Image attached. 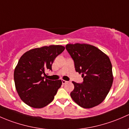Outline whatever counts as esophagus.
Listing matches in <instances>:
<instances>
[{"label": "esophagus", "instance_id": "obj_1", "mask_svg": "<svg viewBox=\"0 0 129 129\" xmlns=\"http://www.w3.org/2000/svg\"><path fill=\"white\" fill-rule=\"evenodd\" d=\"M61 81H62V84H66V83H67V81H65V80H62Z\"/></svg>", "mask_w": 129, "mask_h": 129}]
</instances>
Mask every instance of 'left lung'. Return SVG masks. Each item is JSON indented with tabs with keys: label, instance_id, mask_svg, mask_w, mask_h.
<instances>
[{
	"label": "left lung",
	"instance_id": "obj_1",
	"mask_svg": "<svg viewBox=\"0 0 129 129\" xmlns=\"http://www.w3.org/2000/svg\"><path fill=\"white\" fill-rule=\"evenodd\" d=\"M66 49L74 63L76 72L82 73L81 84L73 81V100L83 108L95 107L104 100L113 83L112 64L109 58L92 45L68 44Z\"/></svg>",
	"mask_w": 129,
	"mask_h": 129
}]
</instances>
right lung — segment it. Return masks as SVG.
<instances>
[{"mask_svg":"<svg viewBox=\"0 0 129 129\" xmlns=\"http://www.w3.org/2000/svg\"><path fill=\"white\" fill-rule=\"evenodd\" d=\"M64 49L61 45L45 46L29 50L20 57L14 71V81L20 98L28 106L42 108L53 100L62 81L46 79L45 71L52 70L54 59Z\"/></svg>","mask_w":129,"mask_h":129,"instance_id":"add662e5","label":"right lung"}]
</instances>
